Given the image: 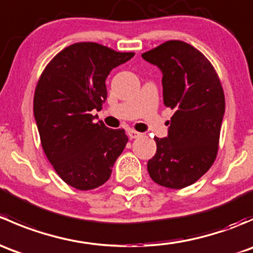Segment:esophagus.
I'll list each match as a JSON object with an SVG mask.
<instances>
[{
  "label": "esophagus",
  "instance_id": "esophagus-1",
  "mask_svg": "<svg viewBox=\"0 0 253 253\" xmlns=\"http://www.w3.org/2000/svg\"><path fill=\"white\" fill-rule=\"evenodd\" d=\"M127 134H128V137L131 139L138 138V137L142 136V133H139V132L134 131V129H128V131H127Z\"/></svg>",
  "mask_w": 253,
  "mask_h": 253
}]
</instances>
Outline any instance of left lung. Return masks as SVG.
Segmentation results:
<instances>
[{"label":"left lung","instance_id":"obj_1","mask_svg":"<svg viewBox=\"0 0 253 253\" xmlns=\"http://www.w3.org/2000/svg\"><path fill=\"white\" fill-rule=\"evenodd\" d=\"M163 72V98L172 109L169 134L155 137L157 153L147 169L158 185L183 188L195 183L218 154L225 98L213 65L187 42L169 40L142 53Z\"/></svg>","mask_w":253,"mask_h":253}]
</instances>
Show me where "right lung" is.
Segmentation results:
<instances>
[{"instance_id": "add662e5", "label": "right lung", "mask_w": 253, "mask_h": 253, "mask_svg": "<svg viewBox=\"0 0 253 253\" xmlns=\"http://www.w3.org/2000/svg\"><path fill=\"white\" fill-rule=\"evenodd\" d=\"M134 52H117L96 42L63 48L42 71L34 94V116L45 155L67 185L81 191L99 187L128 142L125 129L94 122L108 98L112 68Z\"/></svg>"}]
</instances>
